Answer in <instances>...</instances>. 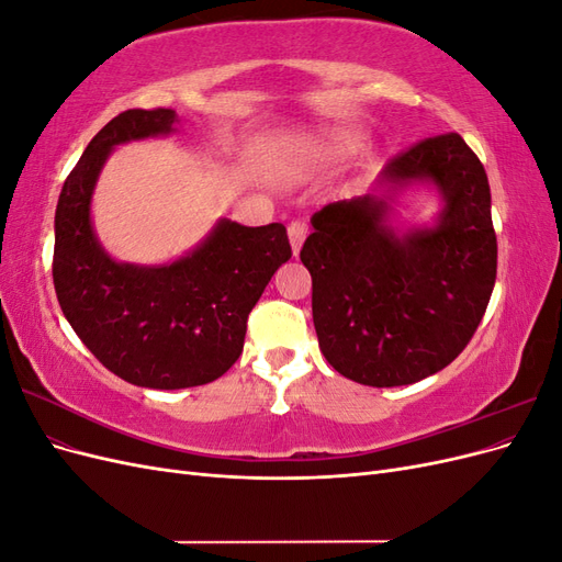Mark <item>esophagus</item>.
Returning <instances> with one entry per match:
<instances>
[{"instance_id": "1", "label": "esophagus", "mask_w": 562, "mask_h": 562, "mask_svg": "<svg viewBox=\"0 0 562 562\" xmlns=\"http://www.w3.org/2000/svg\"><path fill=\"white\" fill-rule=\"evenodd\" d=\"M307 232H310V227H307V223H304V220H293V223L288 225V239H291V246H293L295 255L300 252L304 239H307Z\"/></svg>"}]
</instances>
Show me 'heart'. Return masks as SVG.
Listing matches in <instances>:
<instances>
[{"label":"heart","instance_id":"obj_1","mask_svg":"<svg viewBox=\"0 0 562 562\" xmlns=\"http://www.w3.org/2000/svg\"><path fill=\"white\" fill-rule=\"evenodd\" d=\"M345 147L342 145H333V151H342Z\"/></svg>","mask_w":562,"mask_h":562}]
</instances>
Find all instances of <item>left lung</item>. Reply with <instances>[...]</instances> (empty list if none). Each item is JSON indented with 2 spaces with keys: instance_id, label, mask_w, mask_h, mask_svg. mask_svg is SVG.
Wrapping results in <instances>:
<instances>
[{
  "instance_id": "1",
  "label": "left lung",
  "mask_w": 562,
  "mask_h": 562,
  "mask_svg": "<svg viewBox=\"0 0 562 562\" xmlns=\"http://www.w3.org/2000/svg\"><path fill=\"white\" fill-rule=\"evenodd\" d=\"M431 180L443 213L398 236L382 196L314 213L300 260L326 361L366 386L413 384L450 366L479 328L497 279V236L481 159L459 133L424 138L389 159L382 180Z\"/></svg>"
}]
</instances>
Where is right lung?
Masks as SVG:
<instances>
[{
	"label": "right lung",
	"instance_id": "1",
	"mask_svg": "<svg viewBox=\"0 0 562 562\" xmlns=\"http://www.w3.org/2000/svg\"><path fill=\"white\" fill-rule=\"evenodd\" d=\"M176 110H126L98 131L56 209L54 285L87 349L116 378L149 389L209 384L244 351L246 323L293 250L281 223L223 220L194 252L166 267L114 262L91 227V194L110 149L171 133Z\"/></svg>",
	"mask_w": 562,
	"mask_h": 562
}]
</instances>
